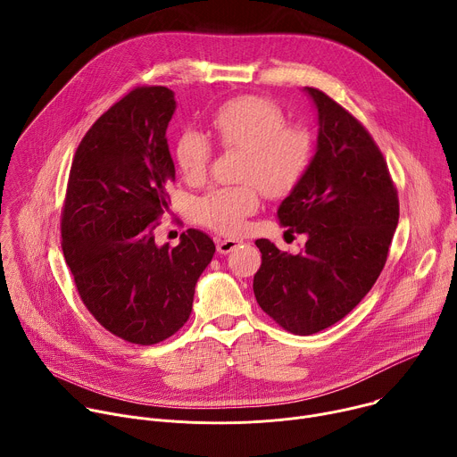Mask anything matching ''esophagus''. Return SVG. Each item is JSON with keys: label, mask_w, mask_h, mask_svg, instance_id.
<instances>
[{"label": "esophagus", "mask_w": 457, "mask_h": 457, "mask_svg": "<svg viewBox=\"0 0 457 457\" xmlns=\"http://www.w3.org/2000/svg\"><path fill=\"white\" fill-rule=\"evenodd\" d=\"M242 240H238V238H215V244H217V251L220 253V254H228L229 251H233L238 244H240Z\"/></svg>", "instance_id": "obj_1"}]
</instances>
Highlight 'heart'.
<instances>
[{
  "instance_id": "heart-1",
  "label": "heart",
  "mask_w": 457,
  "mask_h": 457,
  "mask_svg": "<svg viewBox=\"0 0 457 457\" xmlns=\"http://www.w3.org/2000/svg\"><path fill=\"white\" fill-rule=\"evenodd\" d=\"M213 128L228 148L247 150L244 168L245 180H258L268 193L289 189L303 173L311 139L296 126H286L282 110L262 97H237L217 108ZM175 161L182 175L189 180H201L212 161V143L201 129L187 128L177 137ZM260 204L254 184L215 187L199 199L197 219L219 231L237 233L247 215Z\"/></svg>"
}]
</instances>
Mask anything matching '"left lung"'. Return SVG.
<instances>
[{"label": "left lung", "mask_w": 457, "mask_h": 457, "mask_svg": "<svg viewBox=\"0 0 457 457\" xmlns=\"http://www.w3.org/2000/svg\"><path fill=\"white\" fill-rule=\"evenodd\" d=\"M303 92L316 108V152L277 217L307 242L289 254L258 238L262 266L253 291L286 331L309 337L331 328L370 291L386 262L400 204L386 162L361 122L323 92Z\"/></svg>", "instance_id": "obj_1"}]
</instances>
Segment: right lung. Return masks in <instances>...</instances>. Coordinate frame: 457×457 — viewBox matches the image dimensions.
Returning a JSON list of instances; mask_svg holds the SVG:
<instances>
[{
    "instance_id": "add662e5",
    "label": "right lung",
    "mask_w": 457,
    "mask_h": 457,
    "mask_svg": "<svg viewBox=\"0 0 457 457\" xmlns=\"http://www.w3.org/2000/svg\"><path fill=\"white\" fill-rule=\"evenodd\" d=\"M177 108L166 87H141L104 112L71 168L61 219L62 254L87 309L112 335L154 345L187 321L213 240L187 229L175 247L154 229L175 180L166 128Z\"/></svg>"
}]
</instances>
